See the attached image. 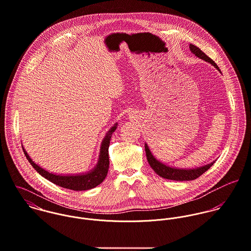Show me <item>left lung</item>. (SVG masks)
Returning a JSON list of instances; mask_svg holds the SVG:
<instances>
[{
  "instance_id": "8db88e82",
  "label": "left lung",
  "mask_w": 251,
  "mask_h": 251,
  "mask_svg": "<svg viewBox=\"0 0 251 251\" xmlns=\"http://www.w3.org/2000/svg\"><path fill=\"white\" fill-rule=\"evenodd\" d=\"M189 49H190V51L193 54H195V56H197L198 58H200V59L207 62V63H210L214 68H216L220 72L218 66L214 63V61L212 59H210L207 55H205L202 51L199 48L195 47L194 45H190ZM145 148H146L147 158H148V161H149L151 168L153 169V171L158 176H160L161 177H164L166 179L178 180V181L193 180V179H196L197 177H199L200 176H201L204 172H206L214 164V161H213L210 164H207V165L202 166V167H200V168H195V169H177V168L167 166L164 163H162L159 160H157L153 156V154L151 153V150H150V148H149V146L147 144L145 145Z\"/></svg>"
}]
</instances>
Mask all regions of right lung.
Returning <instances> with one entry per match:
<instances>
[{"label":"right lung","instance_id":"obj_1","mask_svg":"<svg viewBox=\"0 0 251 251\" xmlns=\"http://www.w3.org/2000/svg\"><path fill=\"white\" fill-rule=\"evenodd\" d=\"M117 123L114 124L110 128V130L106 133L105 137L103 138L101 145H100V155L99 160L96 165V167L91 170L90 172H87L85 174L80 175H55L46 171L39 165H37L28 155V153L24 150L23 151L30 162V164L33 166V168L45 178L51 181L52 183L59 185L63 188L75 190V191H83V190H89L100 184L103 179L105 178L109 167V158H108V147H109V141L111 138L112 133L116 130Z\"/></svg>","mask_w":251,"mask_h":251}]
</instances>
